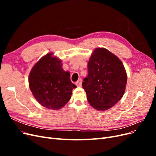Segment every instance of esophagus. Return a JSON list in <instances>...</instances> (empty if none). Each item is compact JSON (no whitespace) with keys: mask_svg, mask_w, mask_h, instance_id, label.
Returning <instances> with one entry per match:
<instances>
[{"mask_svg":"<svg viewBox=\"0 0 156 156\" xmlns=\"http://www.w3.org/2000/svg\"><path fill=\"white\" fill-rule=\"evenodd\" d=\"M75 84H76L77 87H81V85H82V79H79L78 81L76 83H75Z\"/></svg>","mask_w":156,"mask_h":156,"instance_id":"esophagus-1","label":"esophagus"}]
</instances>
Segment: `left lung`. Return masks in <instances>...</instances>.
I'll return each instance as SVG.
<instances>
[{
    "mask_svg": "<svg viewBox=\"0 0 156 156\" xmlns=\"http://www.w3.org/2000/svg\"><path fill=\"white\" fill-rule=\"evenodd\" d=\"M83 88L94 108L105 111L119 102L125 92L127 73L122 61L105 48L94 51L88 62Z\"/></svg>",
    "mask_w": 156,
    "mask_h": 156,
    "instance_id": "8db88e82",
    "label": "left lung"
}]
</instances>
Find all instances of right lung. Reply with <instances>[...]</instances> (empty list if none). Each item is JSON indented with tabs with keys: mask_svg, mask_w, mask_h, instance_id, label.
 Instances as JSON below:
<instances>
[{
	"mask_svg": "<svg viewBox=\"0 0 156 156\" xmlns=\"http://www.w3.org/2000/svg\"><path fill=\"white\" fill-rule=\"evenodd\" d=\"M62 60L49 53L41 58L32 68L29 84L30 90L40 105L58 110L72 97L77 87L71 82L70 73L62 69Z\"/></svg>",
	"mask_w": 156,
	"mask_h": 156,
	"instance_id": "obj_1",
	"label": "right lung"
}]
</instances>
